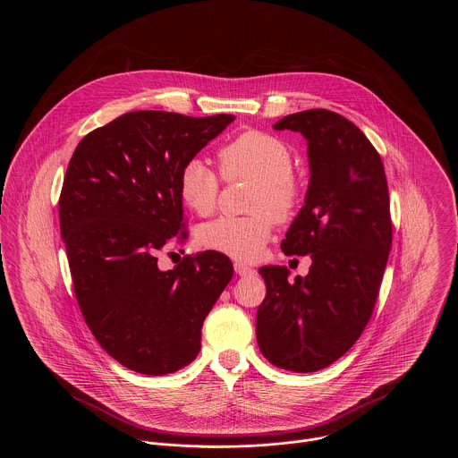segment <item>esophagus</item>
<instances>
[{"label":"esophagus","mask_w":458,"mask_h":458,"mask_svg":"<svg viewBox=\"0 0 458 458\" xmlns=\"http://www.w3.org/2000/svg\"><path fill=\"white\" fill-rule=\"evenodd\" d=\"M234 271H236V275H240V276H250V275L256 273L254 267H250V266H247V264H243V262H234Z\"/></svg>","instance_id":"obj_1"}]
</instances>
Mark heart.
<instances>
[{"instance_id":"1","label":"heart","mask_w":458,"mask_h":458,"mask_svg":"<svg viewBox=\"0 0 458 458\" xmlns=\"http://www.w3.org/2000/svg\"><path fill=\"white\" fill-rule=\"evenodd\" d=\"M218 162L225 178L258 182L252 209H267L278 220H285L301 202L303 189L293 174V151L275 135L243 131L220 148ZM218 185V176L200 158L187 160L178 176L182 200L202 216L215 209ZM271 233L273 218L267 213H254L250 216H218L200 227L199 240L204 247L252 261L261 256Z\"/></svg>"}]
</instances>
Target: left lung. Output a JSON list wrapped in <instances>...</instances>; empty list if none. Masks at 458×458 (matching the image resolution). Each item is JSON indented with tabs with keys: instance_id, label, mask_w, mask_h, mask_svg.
<instances>
[{
	"instance_id": "8db88e82",
	"label": "left lung",
	"mask_w": 458,
	"mask_h": 458,
	"mask_svg": "<svg viewBox=\"0 0 458 458\" xmlns=\"http://www.w3.org/2000/svg\"><path fill=\"white\" fill-rule=\"evenodd\" d=\"M273 129L307 139L305 204L280 249L312 266L294 280L285 266H262L256 335L269 363L305 374L344 356L372 316L392 249L390 194L379 153L347 118L309 109Z\"/></svg>"
}]
</instances>
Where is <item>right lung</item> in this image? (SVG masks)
I'll return each instance as SVG.
<instances>
[{
	"label": "right lung",
	"mask_w": 458,
	"mask_h": 458,
	"mask_svg": "<svg viewBox=\"0 0 458 458\" xmlns=\"http://www.w3.org/2000/svg\"><path fill=\"white\" fill-rule=\"evenodd\" d=\"M234 122L133 111L75 148L60 197V227L77 303L98 344L146 376L196 360L200 327L233 278L227 256L206 250L162 271L157 254L185 238L178 176Z\"/></svg>",
	"instance_id": "add662e5"
}]
</instances>
